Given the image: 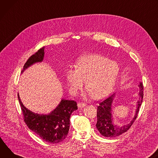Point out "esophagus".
I'll list each match as a JSON object with an SVG mask.
<instances>
[{
	"label": "esophagus",
	"instance_id": "obj_1",
	"mask_svg": "<svg viewBox=\"0 0 158 158\" xmlns=\"http://www.w3.org/2000/svg\"><path fill=\"white\" fill-rule=\"evenodd\" d=\"M86 106V104L84 103H78V108H83Z\"/></svg>",
	"mask_w": 158,
	"mask_h": 158
}]
</instances>
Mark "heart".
Returning <instances> with one entry per match:
<instances>
[{
  "instance_id": "b5f03b06",
  "label": "heart",
  "mask_w": 158,
  "mask_h": 158,
  "mask_svg": "<svg viewBox=\"0 0 158 158\" xmlns=\"http://www.w3.org/2000/svg\"><path fill=\"white\" fill-rule=\"evenodd\" d=\"M75 68L66 73L69 91L76 94L86 81V90L95 100L102 99L112 92L120 71L115 61L94 54L81 56L76 62Z\"/></svg>"
}]
</instances>
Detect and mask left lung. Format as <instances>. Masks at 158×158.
Masks as SVG:
<instances>
[{
    "instance_id": "left-lung-1",
    "label": "left lung",
    "mask_w": 158,
    "mask_h": 158,
    "mask_svg": "<svg viewBox=\"0 0 158 158\" xmlns=\"http://www.w3.org/2000/svg\"><path fill=\"white\" fill-rule=\"evenodd\" d=\"M139 97L137 102L135 115L134 118L127 124L118 126L115 124L113 122V116L112 114L113 110L112 107L115 97V94H114L99 103V106L97 107V122L96 127L103 136L107 137H117L128 131L132 125L137 116L139 107L141 106L143 98V85L142 82L139 83Z\"/></svg>"
}]
</instances>
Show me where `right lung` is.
I'll return each mask as SVG.
<instances>
[{
    "mask_svg": "<svg viewBox=\"0 0 158 158\" xmlns=\"http://www.w3.org/2000/svg\"><path fill=\"white\" fill-rule=\"evenodd\" d=\"M44 47L32 55L24 65L21 73L32 64L43 61ZM19 102L23 114L24 120L30 130L36 134L43 141L56 144L63 141L69 129V118L72 112L78 109L74 100L61 99L58 106L48 114L34 113L27 109L22 103L19 94Z\"/></svg>",
    "mask_w": 158,
    "mask_h": 158,
    "instance_id": "1",
    "label": "right lung"
}]
</instances>
